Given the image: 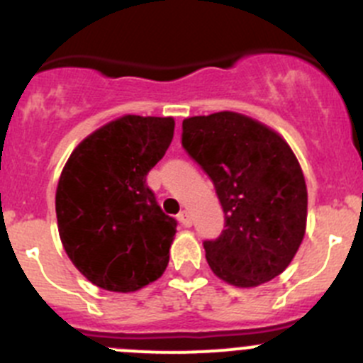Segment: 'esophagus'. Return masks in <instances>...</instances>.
Instances as JSON below:
<instances>
[{
    "mask_svg": "<svg viewBox=\"0 0 363 363\" xmlns=\"http://www.w3.org/2000/svg\"><path fill=\"white\" fill-rule=\"evenodd\" d=\"M177 220L181 221V223L184 225V227H191V214H189L188 211H182V213H179Z\"/></svg>",
    "mask_w": 363,
    "mask_h": 363,
    "instance_id": "esophagus-1",
    "label": "esophagus"
}]
</instances>
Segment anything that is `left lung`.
<instances>
[{"label": "left lung", "mask_w": 363, "mask_h": 363, "mask_svg": "<svg viewBox=\"0 0 363 363\" xmlns=\"http://www.w3.org/2000/svg\"><path fill=\"white\" fill-rule=\"evenodd\" d=\"M182 147L206 170L225 213V230L206 241L214 275L241 289L279 277L307 230V184L289 143L235 111L182 121Z\"/></svg>", "instance_id": "8db88e82"}]
</instances>
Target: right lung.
Segmentation results:
<instances>
[{
  "label": "right lung",
  "instance_id": "obj_1",
  "mask_svg": "<svg viewBox=\"0 0 363 363\" xmlns=\"http://www.w3.org/2000/svg\"><path fill=\"white\" fill-rule=\"evenodd\" d=\"M174 128L172 117L124 115L77 143L63 167L55 199L60 239L101 289L135 293L167 269L177 221L161 211L145 177Z\"/></svg>",
  "mask_w": 363,
  "mask_h": 363
}]
</instances>
